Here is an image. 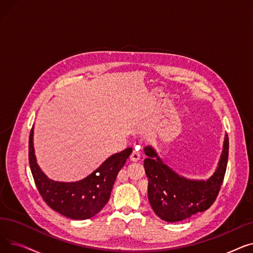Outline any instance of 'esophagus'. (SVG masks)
<instances>
[{
  "label": "esophagus",
  "mask_w": 253,
  "mask_h": 253,
  "mask_svg": "<svg viewBox=\"0 0 253 253\" xmlns=\"http://www.w3.org/2000/svg\"><path fill=\"white\" fill-rule=\"evenodd\" d=\"M140 159V153L136 150H134L133 152H132V154L130 155V160L132 162H137Z\"/></svg>",
  "instance_id": "obj_1"
}]
</instances>
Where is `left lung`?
<instances>
[{"instance_id": "obj_1", "label": "left lung", "mask_w": 253, "mask_h": 253, "mask_svg": "<svg viewBox=\"0 0 253 253\" xmlns=\"http://www.w3.org/2000/svg\"><path fill=\"white\" fill-rule=\"evenodd\" d=\"M143 161L149 178L148 197L155 213L163 220L174 222L207 210L216 200L224 178L229 157V137L225 134L223 150L214 174L206 181L179 176L163 163L151 147L144 149Z\"/></svg>"}]
</instances>
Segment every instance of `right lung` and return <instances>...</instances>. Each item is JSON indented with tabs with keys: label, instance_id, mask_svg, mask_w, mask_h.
<instances>
[{
	"label": "right lung",
	"instance_id": "right-lung-1",
	"mask_svg": "<svg viewBox=\"0 0 253 253\" xmlns=\"http://www.w3.org/2000/svg\"><path fill=\"white\" fill-rule=\"evenodd\" d=\"M34 127L29 139V161L37 189L46 204L60 214L77 220L91 218L108 203L118 172L126 163L132 149L111 156L86 178L76 182L49 179L37 164L34 144Z\"/></svg>",
	"mask_w": 253,
	"mask_h": 253
}]
</instances>
